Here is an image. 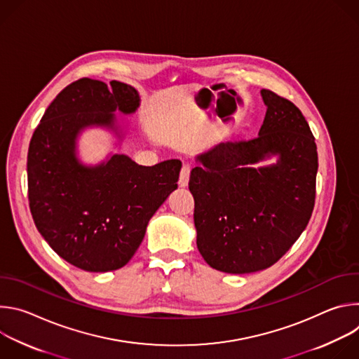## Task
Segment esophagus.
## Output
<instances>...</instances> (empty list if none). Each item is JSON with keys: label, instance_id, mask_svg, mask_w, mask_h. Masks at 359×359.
I'll return each instance as SVG.
<instances>
[{"label": "esophagus", "instance_id": "esophagus-1", "mask_svg": "<svg viewBox=\"0 0 359 359\" xmlns=\"http://www.w3.org/2000/svg\"><path fill=\"white\" fill-rule=\"evenodd\" d=\"M189 177H190V165L186 163L183 165L182 170H180V177H179V184L182 187H186L189 183Z\"/></svg>", "mask_w": 359, "mask_h": 359}]
</instances>
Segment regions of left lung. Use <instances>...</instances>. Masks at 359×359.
Returning a JSON list of instances; mask_svg holds the SVG:
<instances>
[{
  "label": "left lung",
  "instance_id": "1",
  "mask_svg": "<svg viewBox=\"0 0 359 359\" xmlns=\"http://www.w3.org/2000/svg\"><path fill=\"white\" fill-rule=\"evenodd\" d=\"M267 107L259 136L220 143L196 158L197 248L210 267L229 274L277 263L309 224L316 203L317 144L291 100L262 89ZM271 156L278 163L254 168Z\"/></svg>",
  "mask_w": 359,
  "mask_h": 359
}]
</instances>
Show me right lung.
Returning a JSON list of instances; mask_svg holds the SVG:
<instances>
[{"mask_svg": "<svg viewBox=\"0 0 359 359\" xmlns=\"http://www.w3.org/2000/svg\"><path fill=\"white\" fill-rule=\"evenodd\" d=\"M139 104L128 83L82 78L57 95L29 142L34 223L49 247L81 270L105 273L128 264L149 220L177 189V159L140 166L116 153L85 166L76 158V137L85 128H108L121 137L115 112L130 115Z\"/></svg>", "mask_w": 359, "mask_h": 359, "instance_id": "right-lung-1", "label": "right lung"}]
</instances>
